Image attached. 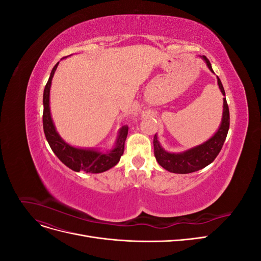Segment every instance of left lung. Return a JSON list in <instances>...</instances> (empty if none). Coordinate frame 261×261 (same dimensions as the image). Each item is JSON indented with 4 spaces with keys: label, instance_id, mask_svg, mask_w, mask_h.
<instances>
[{
    "label": "left lung",
    "instance_id": "8db88e82",
    "mask_svg": "<svg viewBox=\"0 0 261 261\" xmlns=\"http://www.w3.org/2000/svg\"><path fill=\"white\" fill-rule=\"evenodd\" d=\"M202 59L206 61L207 65L211 72L213 69L209 60L204 57ZM218 85L221 92L225 96V91L221 83L220 78L218 77ZM228 127H230V111H228V106L226 99L223 98V116L222 122H221L220 128L206 143L187 150V151L180 153H170L167 152L160 146L158 141L156 135L153 137V148H154V156L161 167L169 172L178 173V174H187V173L196 172L206 168L213 160L216 159L221 149L223 147L225 141Z\"/></svg>",
    "mask_w": 261,
    "mask_h": 261
}]
</instances>
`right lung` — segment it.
Returning a JSON list of instances; mask_svg holds the SVG:
<instances>
[{
  "label": "right lung",
  "instance_id": "1",
  "mask_svg": "<svg viewBox=\"0 0 261 261\" xmlns=\"http://www.w3.org/2000/svg\"><path fill=\"white\" fill-rule=\"evenodd\" d=\"M59 63L53 67L50 78L46 83L43 91V130L46 140L59 159L64 163L66 167L75 172L84 171L86 173H101L113 168L120 161L122 154L124 153V145L126 137L128 134V126L125 125L121 128L120 134L116 140V146L112 151L102 153L99 151L89 149H80L69 146L63 140L55 127L51 118L50 113V88L51 82L57 69Z\"/></svg>",
  "mask_w": 261,
  "mask_h": 261
}]
</instances>
